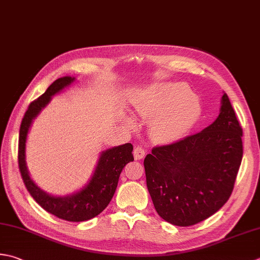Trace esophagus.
Listing matches in <instances>:
<instances>
[{
  "label": "esophagus",
  "instance_id": "obj_1",
  "mask_svg": "<svg viewBox=\"0 0 260 260\" xmlns=\"http://www.w3.org/2000/svg\"><path fill=\"white\" fill-rule=\"evenodd\" d=\"M145 156V150L141 146H136L134 149V157L135 160H141Z\"/></svg>",
  "mask_w": 260,
  "mask_h": 260
}]
</instances>
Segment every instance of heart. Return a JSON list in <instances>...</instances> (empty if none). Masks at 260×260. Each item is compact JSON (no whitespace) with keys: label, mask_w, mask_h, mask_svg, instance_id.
I'll list each match as a JSON object with an SVG mask.
<instances>
[{"label":"heart","mask_w":260,"mask_h":260,"mask_svg":"<svg viewBox=\"0 0 260 260\" xmlns=\"http://www.w3.org/2000/svg\"><path fill=\"white\" fill-rule=\"evenodd\" d=\"M137 114L154 119L152 131L157 140L175 142L195 126L202 114V106L187 85L165 83L146 91Z\"/></svg>","instance_id":"b5f03b06"}]
</instances>
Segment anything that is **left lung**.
<instances>
[{
  "mask_svg": "<svg viewBox=\"0 0 260 260\" xmlns=\"http://www.w3.org/2000/svg\"><path fill=\"white\" fill-rule=\"evenodd\" d=\"M242 128L226 93L213 124L175 143L155 146L144 159L146 186L165 221L190 226L230 198L241 165Z\"/></svg>",
  "mask_w": 260,
  "mask_h": 260,
  "instance_id": "obj_1",
  "label": "left lung"
}]
</instances>
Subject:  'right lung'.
Returning <instances> with one entry per match:
<instances>
[{"label": "right lung", "instance_id": "obj_1", "mask_svg": "<svg viewBox=\"0 0 260 260\" xmlns=\"http://www.w3.org/2000/svg\"><path fill=\"white\" fill-rule=\"evenodd\" d=\"M73 81L74 78L71 76L57 79L48 86L45 93L29 105L20 126L18 162L25 188L45 211L65 221L82 222L99 215L108 206L118 185L120 172L128 162L134 160V157L132 154L133 145L131 143L115 146L103 152L89 184L83 187V189L71 196H50L31 180L25 166V141L29 127L32 119L49 103L52 96L63 90L65 86L70 85Z\"/></svg>", "mask_w": 260, "mask_h": 260}]
</instances>
